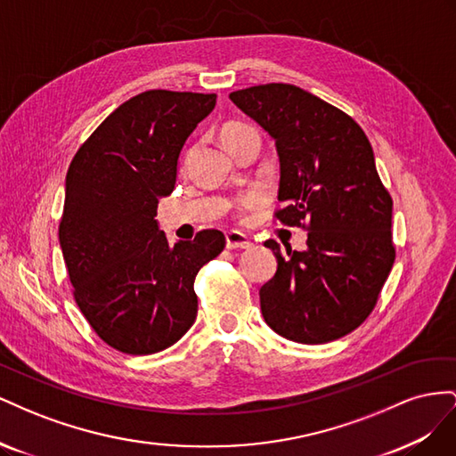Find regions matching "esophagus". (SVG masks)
I'll list each match as a JSON object with an SVG mask.
<instances>
[{"instance_id": "1", "label": "esophagus", "mask_w": 456, "mask_h": 456, "mask_svg": "<svg viewBox=\"0 0 456 456\" xmlns=\"http://www.w3.org/2000/svg\"><path fill=\"white\" fill-rule=\"evenodd\" d=\"M253 243L249 238L243 236L241 232H228L226 233V249H249Z\"/></svg>"}]
</instances>
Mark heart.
I'll list each match as a JSON object with an SVG mask.
<instances>
[{"mask_svg":"<svg viewBox=\"0 0 456 456\" xmlns=\"http://www.w3.org/2000/svg\"><path fill=\"white\" fill-rule=\"evenodd\" d=\"M249 129L251 127L249 126H243V123H228V126H224L223 129H220V139H223V142H228L230 139H233V136H238L243 131H249ZM256 200H258V196L251 194V196H247L243 201L245 203H253Z\"/></svg>","mask_w":456,"mask_h":456,"instance_id":"heart-1","label":"heart"}]
</instances>
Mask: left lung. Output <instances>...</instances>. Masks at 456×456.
I'll use <instances>...</instances> for the list:
<instances>
[{
  "mask_svg": "<svg viewBox=\"0 0 456 456\" xmlns=\"http://www.w3.org/2000/svg\"><path fill=\"white\" fill-rule=\"evenodd\" d=\"M230 101L275 141L280 194L275 213L308 230V249L281 255L260 287V310L275 333L300 344L337 340L360 327L394 266L392 198L380 183L363 129L305 89L266 84Z\"/></svg>",
  "mask_w": 456,
  "mask_h": 456,
  "instance_id": "obj_1",
  "label": "left lung"
}]
</instances>
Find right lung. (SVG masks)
Returning <instances> with one entry per match:
<instances>
[{
  "label": "right lung",
  "instance_id": "1",
  "mask_svg": "<svg viewBox=\"0 0 456 456\" xmlns=\"http://www.w3.org/2000/svg\"><path fill=\"white\" fill-rule=\"evenodd\" d=\"M216 94L151 89L110 114L66 173L59 241L74 298L108 346L148 355L194 325L200 268L224 233L198 232L169 245L156 211L175 190L181 150L213 112Z\"/></svg>",
  "mask_w": 456,
  "mask_h": 456
}]
</instances>
